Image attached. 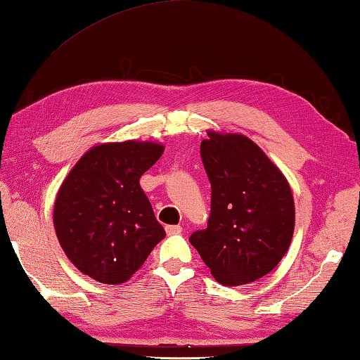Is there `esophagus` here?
I'll list each match as a JSON object with an SVG mask.
<instances>
[{"mask_svg":"<svg viewBox=\"0 0 360 360\" xmlns=\"http://www.w3.org/2000/svg\"><path fill=\"white\" fill-rule=\"evenodd\" d=\"M166 233L167 234H180L181 233V226H179V225H169V226H166Z\"/></svg>","mask_w":360,"mask_h":360,"instance_id":"1","label":"esophagus"}]
</instances>
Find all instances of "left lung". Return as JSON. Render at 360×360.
<instances>
[{"mask_svg": "<svg viewBox=\"0 0 360 360\" xmlns=\"http://www.w3.org/2000/svg\"><path fill=\"white\" fill-rule=\"evenodd\" d=\"M207 135L201 158L212 188L210 215L190 243L220 284H249L273 271L288 250L295 226L292 190L250 139Z\"/></svg>", "mask_w": 360, "mask_h": 360, "instance_id": "8db88e82", "label": "left lung"}]
</instances>
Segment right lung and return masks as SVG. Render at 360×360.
<instances>
[{"label":"right lung","mask_w":360,"mask_h":360,"mask_svg":"<svg viewBox=\"0 0 360 360\" xmlns=\"http://www.w3.org/2000/svg\"><path fill=\"white\" fill-rule=\"evenodd\" d=\"M162 145L122 141L94 146L57 193L54 226L65 255L82 274L121 284L137 271L166 231L140 188Z\"/></svg>","instance_id":"obj_1"}]
</instances>
